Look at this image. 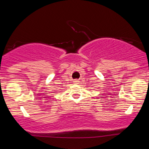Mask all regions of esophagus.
Masks as SVG:
<instances>
[{"label": "esophagus", "mask_w": 149, "mask_h": 149, "mask_svg": "<svg viewBox=\"0 0 149 149\" xmlns=\"http://www.w3.org/2000/svg\"><path fill=\"white\" fill-rule=\"evenodd\" d=\"M78 83H79V81H78V80H75L74 81H73V83H75V84H78Z\"/></svg>", "instance_id": "34e87169"}]
</instances>
